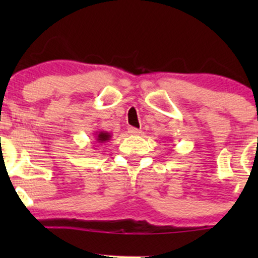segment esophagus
<instances>
[{
    "instance_id": "esophagus-1",
    "label": "esophagus",
    "mask_w": 258,
    "mask_h": 258,
    "mask_svg": "<svg viewBox=\"0 0 258 258\" xmlns=\"http://www.w3.org/2000/svg\"><path fill=\"white\" fill-rule=\"evenodd\" d=\"M128 134L130 135H140L141 134V130L136 128V127H128Z\"/></svg>"
}]
</instances>
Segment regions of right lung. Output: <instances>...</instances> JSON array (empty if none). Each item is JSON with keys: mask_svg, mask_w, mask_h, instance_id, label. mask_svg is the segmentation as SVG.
I'll return each mask as SVG.
<instances>
[{"mask_svg": "<svg viewBox=\"0 0 258 258\" xmlns=\"http://www.w3.org/2000/svg\"><path fill=\"white\" fill-rule=\"evenodd\" d=\"M93 135H95V140L98 145L108 142L111 140V137H112V135L108 134L107 131H102V130H100V131H96Z\"/></svg>", "mask_w": 258, "mask_h": 258, "instance_id": "right-lung-1", "label": "right lung"}]
</instances>
